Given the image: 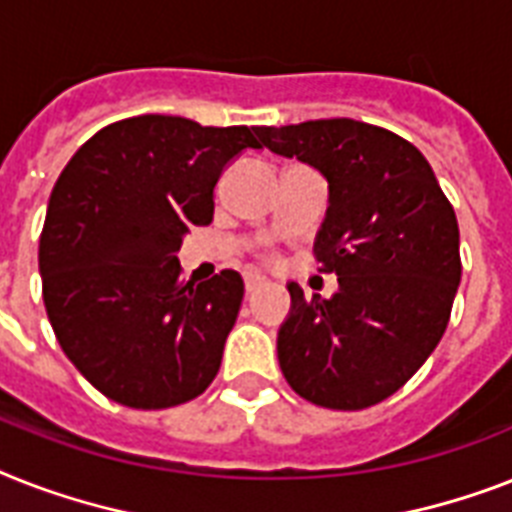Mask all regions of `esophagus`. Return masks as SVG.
I'll use <instances>...</instances> for the list:
<instances>
[{"mask_svg": "<svg viewBox=\"0 0 512 512\" xmlns=\"http://www.w3.org/2000/svg\"><path fill=\"white\" fill-rule=\"evenodd\" d=\"M265 278L263 276H257V273H249L247 278H244V289H247V294H252L255 289H260L263 286Z\"/></svg>", "mask_w": 512, "mask_h": 512, "instance_id": "esophagus-1", "label": "esophagus"}]
</instances>
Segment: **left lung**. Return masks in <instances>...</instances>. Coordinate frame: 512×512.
I'll return each instance as SVG.
<instances>
[{
	"label": "left lung",
	"instance_id": "left-lung-1",
	"mask_svg": "<svg viewBox=\"0 0 512 512\" xmlns=\"http://www.w3.org/2000/svg\"><path fill=\"white\" fill-rule=\"evenodd\" d=\"M260 149L328 181L315 236L331 299L289 284L278 365L299 397L331 410L386 400L436 350L460 284V231L429 160L402 136L352 118L255 128Z\"/></svg>",
	"mask_w": 512,
	"mask_h": 512
}]
</instances>
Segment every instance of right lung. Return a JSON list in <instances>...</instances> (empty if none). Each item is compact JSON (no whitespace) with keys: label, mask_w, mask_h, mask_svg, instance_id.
Wrapping results in <instances>:
<instances>
[{"label":"right lung","mask_w":512,"mask_h":512,"mask_svg":"<svg viewBox=\"0 0 512 512\" xmlns=\"http://www.w3.org/2000/svg\"><path fill=\"white\" fill-rule=\"evenodd\" d=\"M247 126L178 115L110 123L57 178L39 239L44 305L62 352L99 392L136 410L213 384L244 297L236 270L184 284L178 249L213 220V189Z\"/></svg>","instance_id":"obj_1"}]
</instances>
